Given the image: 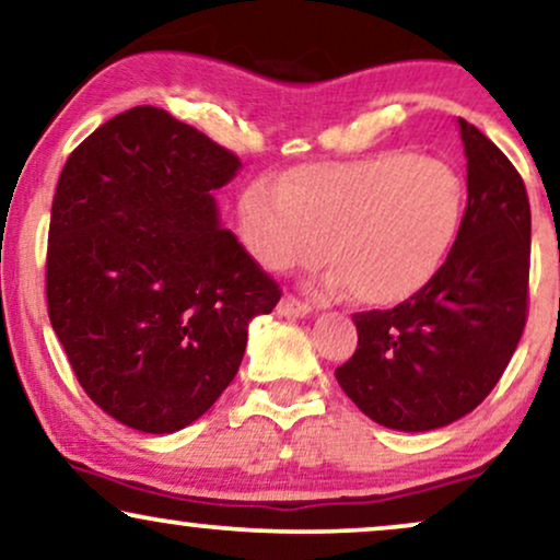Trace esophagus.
<instances>
[{
    "label": "esophagus",
    "mask_w": 560,
    "mask_h": 560,
    "mask_svg": "<svg viewBox=\"0 0 560 560\" xmlns=\"http://www.w3.org/2000/svg\"><path fill=\"white\" fill-rule=\"evenodd\" d=\"M276 310H279V315H284V317H304V315H310V310L313 307H310L307 302L296 300L294 294H284Z\"/></svg>",
    "instance_id": "obj_1"
}]
</instances>
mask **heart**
Listing matches in <instances>:
<instances>
[{"label":"heart","instance_id":"heart-1","mask_svg":"<svg viewBox=\"0 0 560 560\" xmlns=\"http://www.w3.org/2000/svg\"><path fill=\"white\" fill-rule=\"evenodd\" d=\"M465 186L455 167L406 150L294 170L240 198V232L268 271L325 258L330 281L374 307L406 302L434 279L455 245Z\"/></svg>","mask_w":560,"mask_h":560}]
</instances>
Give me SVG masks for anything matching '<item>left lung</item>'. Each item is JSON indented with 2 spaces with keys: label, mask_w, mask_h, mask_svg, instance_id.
<instances>
[{
  "label": "left lung",
  "mask_w": 560,
  "mask_h": 560,
  "mask_svg": "<svg viewBox=\"0 0 560 560\" xmlns=\"http://www.w3.org/2000/svg\"><path fill=\"white\" fill-rule=\"evenodd\" d=\"M468 207L434 279L393 310L357 313L359 343L336 370L362 413L387 429L463 419L504 374L527 323L529 201L522 175L459 118Z\"/></svg>",
  "instance_id": "left-lung-1"
}]
</instances>
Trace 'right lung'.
<instances>
[{
    "instance_id": "add662e5",
    "label": "right lung",
    "mask_w": 560,
    "mask_h": 560,
    "mask_svg": "<svg viewBox=\"0 0 560 560\" xmlns=\"http://www.w3.org/2000/svg\"><path fill=\"white\" fill-rule=\"evenodd\" d=\"M240 158L154 105L118 113L63 165L46 253L48 317L82 390L126 427L173 434L235 380L247 323L281 289L214 190Z\"/></svg>"
}]
</instances>
